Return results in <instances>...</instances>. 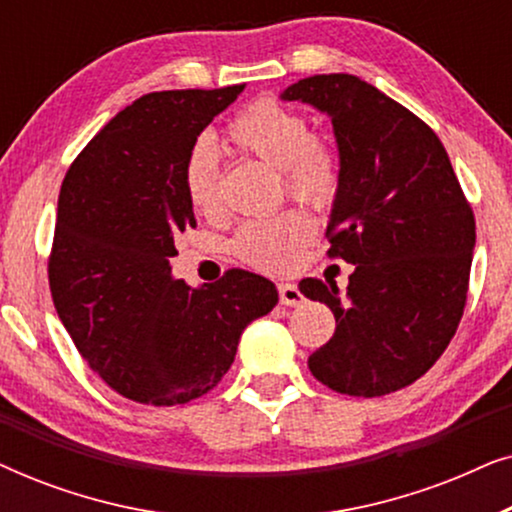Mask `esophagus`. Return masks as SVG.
Listing matches in <instances>:
<instances>
[{
	"label": "esophagus",
	"mask_w": 512,
	"mask_h": 512,
	"mask_svg": "<svg viewBox=\"0 0 512 512\" xmlns=\"http://www.w3.org/2000/svg\"><path fill=\"white\" fill-rule=\"evenodd\" d=\"M277 291H279V303H282V305L296 307V305L303 303V293H300L296 284L282 282V284H277Z\"/></svg>",
	"instance_id": "obj_1"
}]
</instances>
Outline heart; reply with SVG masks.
<instances>
[{"instance_id": "b5f03b06", "label": "heart", "mask_w": 512, "mask_h": 512, "mask_svg": "<svg viewBox=\"0 0 512 512\" xmlns=\"http://www.w3.org/2000/svg\"><path fill=\"white\" fill-rule=\"evenodd\" d=\"M226 142L279 170L286 195L305 205L326 207L342 181L340 151L331 137L310 130L303 111L277 100H256L230 118ZM221 167L214 146L198 139L184 163V191L191 207L212 214L219 207ZM312 221L300 209H284L244 223L233 240L237 258L263 272H289L312 240Z\"/></svg>"}]
</instances>
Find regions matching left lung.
Here are the masks:
<instances>
[{
  "mask_svg": "<svg viewBox=\"0 0 512 512\" xmlns=\"http://www.w3.org/2000/svg\"><path fill=\"white\" fill-rule=\"evenodd\" d=\"M282 100L331 116L342 181L328 256L356 265L345 296L335 282H300L338 324L307 366L338 394H391L419 380L457 333L475 247L471 202L436 132L359 76H307Z\"/></svg>",
  "mask_w": 512,
  "mask_h": 512,
  "instance_id": "1",
  "label": "left lung"
}]
</instances>
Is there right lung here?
<instances>
[{
	"label": "right lung",
	"mask_w": 512,
	"mask_h": 512,
	"mask_svg": "<svg viewBox=\"0 0 512 512\" xmlns=\"http://www.w3.org/2000/svg\"><path fill=\"white\" fill-rule=\"evenodd\" d=\"M244 86L139 97L90 139L62 181L48 284L90 368L118 394L181 405L228 373L251 321L277 305L270 279L233 268L191 289L174 240L195 228L184 163Z\"/></svg>",
	"instance_id": "right-lung-1"
}]
</instances>
